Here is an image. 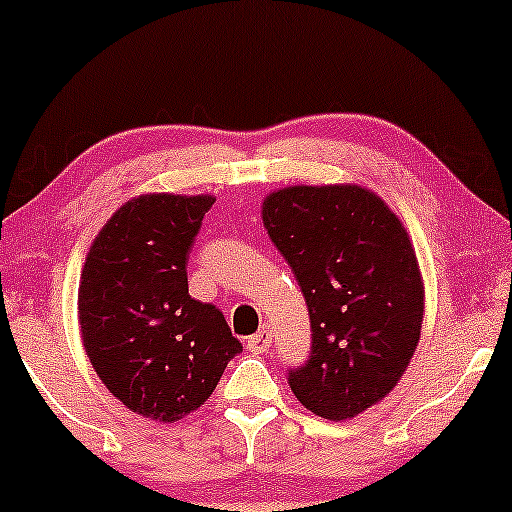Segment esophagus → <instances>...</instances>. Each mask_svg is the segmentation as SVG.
<instances>
[{"label": "esophagus", "mask_w": 512, "mask_h": 512, "mask_svg": "<svg viewBox=\"0 0 512 512\" xmlns=\"http://www.w3.org/2000/svg\"><path fill=\"white\" fill-rule=\"evenodd\" d=\"M272 346V330L267 325H262V330L257 334H252L248 339V349L255 351V354H264V351Z\"/></svg>", "instance_id": "1"}]
</instances>
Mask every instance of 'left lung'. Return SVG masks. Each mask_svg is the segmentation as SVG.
<instances>
[{"label":"left lung","mask_w":512,"mask_h":512,"mask_svg":"<svg viewBox=\"0 0 512 512\" xmlns=\"http://www.w3.org/2000/svg\"><path fill=\"white\" fill-rule=\"evenodd\" d=\"M262 221L310 315V356L293 395L330 421L390 395L424 322V281L402 221L361 185H293L264 199Z\"/></svg>","instance_id":"obj_1"}]
</instances>
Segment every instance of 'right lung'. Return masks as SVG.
<instances>
[{
  "label": "right lung",
  "instance_id": "obj_1",
  "mask_svg": "<svg viewBox=\"0 0 512 512\" xmlns=\"http://www.w3.org/2000/svg\"><path fill=\"white\" fill-rule=\"evenodd\" d=\"M214 197L142 195L110 216L79 281L81 339L129 411L180 421L243 351L216 305L187 293V260Z\"/></svg>",
  "mask_w": 512,
  "mask_h": 512
}]
</instances>
